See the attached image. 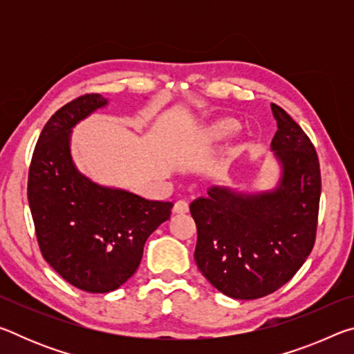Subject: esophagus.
<instances>
[{
    "instance_id": "34e87169",
    "label": "esophagus",
    "mask_w": 354,
    "mask_h": 354,
    "mask_svg": "<svg viewBox=\"0 0 354 354\" xmlns=\"http://www.w3.org/2000/svg\"><path fill=\"white\" fill-rule=\"evenodd\" d=\"M173 212H175V214H187L189 212V203L184 201V200L176 201L175 206H173Z\"/></svg>"
}]
</instances>
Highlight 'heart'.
Here are the masks:
<instances>
[{
    "label": "heart",
    "mask_w": 354,
    "mask_h": 354,
    "mask_svg": "<svg viewBox=\"0 0 354 354\" xmlns=\"http://www.w3.org/2000/svg\"><path fill=\"white\" fill-rule=\"evenodd\" d=\"M239 128H241V123H239L236 118H218L211 124H207L206 129L203 131V140L207 143L223 142L226 139H230L231 136H234Z\"/></svg>",
    "instance_id": "heart-1"
}]
</instances>
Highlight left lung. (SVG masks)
<instances>
[{
  "label": "left lung",
  "instance_id": "1",
  "mask_svg": "<svg viewBox=\"0 0 354 354\" xmlns=\"http://www.w3.org/2000/svg\"><path fill=\"white\" fill-rule=\"evenodd\" d=\"M278 131L272 151L277 187L243 194L212 185L190 203L196 223L195 262L226 297L256 299L290 281L313 251L322 192L315 148L299 124L272 104Z\"/></svg>",
  "mask_w": 354,
  "mask_h": 354
}]
</instances>
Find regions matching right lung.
Instances as JSON below:
<instances>
[{"label": "right lung", "mask_w": 354, "mask_h": 354, "mask_svg": "<svg viewBox=\"0 0 354 354\" xmlns=\"http://www.w3.org/2000/svg\"><path fill=\"white\" fill-rule=\"evenodd\" d=\"M107 103L88 93L62 106L41 129L28 176L41 254L67 283L91 293L112 292L133 277L147 239L173 207L100 185L76 169L71 129Z\"/></svg>", "instance_id": "1"}]
</instances>
